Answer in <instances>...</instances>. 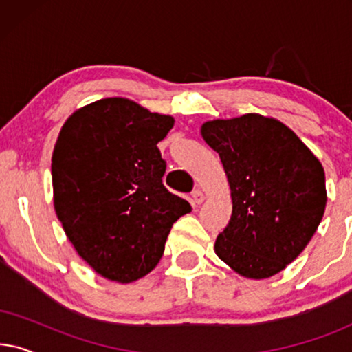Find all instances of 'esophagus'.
I'll return each instance as SVG.
<instances>
[{
    "label": "esophagus",
    "mask_w": 352,
    "mask_h": 352,
    "mask_svg": "<svg viewBox=\"0 0 352 352\" xmlns=\"http://www.w3.org/2000/svg\"><path fill=\"white\" fill-rule=\"evenodd\" d=\"M192 199H194V204L200 205L201 201L205 200V195H204V192H201L200 189H195L194 192H192Z\"/></svg>",
    "instance_id": "obj_1"
}]
</instances>
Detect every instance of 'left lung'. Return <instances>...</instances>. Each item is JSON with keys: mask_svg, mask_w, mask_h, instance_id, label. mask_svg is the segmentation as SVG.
<instances>
[{"mask_svg": "<svg viewBox=\"0 0 352 352\" xmlns=\"http://www.w3.org/2000/svg\"><path fill=\"white\" fill-rule=\"evenodd\" d=\"M219 153L232 216L214 252L247 278H267L298 258L327 205L325 173L305 142L276 118L247 113L201 124Z\"/></svg>", "mask_w": 352, "mask_h": 352, "instance_id": "left-lung-1", "label": "left lung"}]
</instances>
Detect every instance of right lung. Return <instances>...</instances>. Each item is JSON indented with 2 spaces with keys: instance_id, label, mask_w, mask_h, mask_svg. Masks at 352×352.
<instances>
[{
  "instance_id": "right-lung-1",
  "label": "right lung",
  "mask_w": 352,
  "mask_h": 352,
  "mask_svg": "<svg viewBox=\"0 0 352 352\" xmlns=\"http://www.w3.org/2000/svg\"><path fill=\"white\" fill-rule=\"evenodd\" d=\"M175 124L124 98L85 105L62 126L52 152L54 210L76 253L99 276L129 283L160 261L189 201L163 186L157 144Z\"/></svg>"
}]
</instances>
